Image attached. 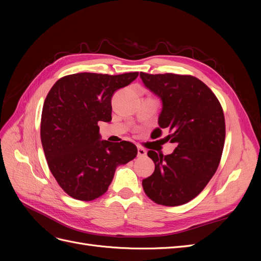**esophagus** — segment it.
I'll return each mask as SVG.
<instances>
[{
  "label": "esophagus",
  "mask_w": 261,
  "mask_h": 261,
  "mask_svg": "<svg viewBox=\"0 0 261 261\" xmlns=\"http://www.w3.org/2000/svg\"><path fill=\"white\" fill-rule=\"evenodd\" d=\"M137 150H138L137 155H138L139 158H143V156H146V155H147V151H146V150H145L143 147H138Z\"/></svg>",
  "instance_id": "obj_1"
}]
</instances>
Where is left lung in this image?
I'll return each mask as SVG.
<instances>
[{"mask_svg":"<svg viewBox=\"0 0 261 261\" xmlns=\"http://www.w3.org/2000/svg\"><path fill=\"white\" fill-rule=\"evenodd\" d=\"M145 86L162 100L155 133L168 128L177 147L163 155L149 150L154 172L143 179L146 195L158 204L176 207L198 196L219 167L225 140L223 109L198 78L172 73H140Z\"/></svg>","mask_w":261,"mask_h":261,"instance_id":"obj_1","label":"left lung"}]
</instances>
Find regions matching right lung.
<instances>
[{"instance_id":"right-lung-1","label":"right lung","mask_w":261,"mask_h":261,"mask_svg":"<svg viewBox=\"0 0 261 261\" xmlns=\"http://www.w3.org/2000/svg\"><path fill=\"white\" fill-rule=\"evenodd\" d=\"M138 74L67 75L46 96L40 127L43 151L52 175L72 198H99L108 191L117 165L137 155V147L129 141L100 140L98 123L112 120L113 93Z\"/></svg>"}]
</instances>
